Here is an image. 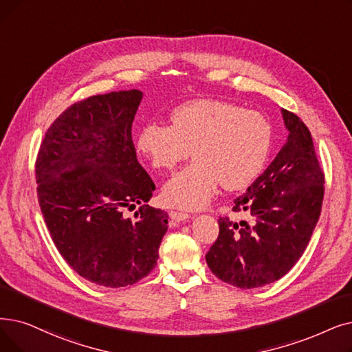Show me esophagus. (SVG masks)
Here are the masks:
<instances>
[{
	"label": "esophagus",
	"mask_w": 352,
	"mask_h": 352,
	"mask_svg": "<svg viewBox=\"0 0 352 352\" xmlns=\"http://www.w3.org/2000/svg\"><path fill=\"white\" fill-rule=\"evenodd\" d=\"M191 216L187 212H182V211H170V219L173 221H186L188 220Z\"/></svg>",
	"instance_id": "obj_1"
}]
</instances>
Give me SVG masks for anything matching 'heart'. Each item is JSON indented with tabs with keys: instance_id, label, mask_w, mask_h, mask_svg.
<instances>
[{
	"instance_id": "heart-1",
	"label": "heart",
	"mask_w": 352,
	"mask_h": 352,
	"mask_svg": "<svg viewBox=\"0 0 352 352\" xmlns=\"http://www.w3.org/2000/svg\"><path fill=\"white\" fill-rule=\"evenodd\" d=\"M272 140L273 129L265 115L198 99L177 106L171 126L145 125L138 148L157 170H173L192 152L195 161L166 182L162 200L194 210L210 201L220 182L230 191L250 186L263 171Z\"/></svg>"
}]
</instances>
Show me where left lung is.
I'll list each match as a JSON object with an SVG mask.
<instances>
[{"instance_id":"left-lung-1","label":"left lung","mask_w":352,"mask_h":352,"mask_svg":"<svg viewBox=\"0 0 352 352\" xmlns=\"http://www.w3.org/2000/svg\"><path fill=\"white\" fill-rule=\"evenodd\" d=\"M287 140L272 164L233 211L250 220L219 219V237L206 254L210 270L241 289L269 285L295 266L307 249L324 200L325 178L309 129L295 113L282 109Z\"/></svg>"}]
</instances>
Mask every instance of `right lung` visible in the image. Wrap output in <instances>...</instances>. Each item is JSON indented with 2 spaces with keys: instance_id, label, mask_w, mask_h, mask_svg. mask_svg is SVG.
<instances>
[{
  "instance_id": "right-lung-1",
  "label": "right lung",
  "mask_w": 352,
  "mask_h": 352,
  "mask_svg": "<svg viewBox=\"0 0 352 352\" xmlns=\"http://www.w3.org/2000/svg\"><path fill=\"white\" fill-rule=\"evenodd\" d=\"M142 91L72 104L45 132L36 161L38 204L58 253L82 278L133 285L158 261L168 214L148 203L154 181L136 160L132 122ZM141 204L136 221L123 211Z\"/></svg>"
}]
</instances>
